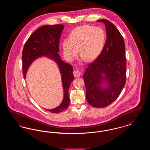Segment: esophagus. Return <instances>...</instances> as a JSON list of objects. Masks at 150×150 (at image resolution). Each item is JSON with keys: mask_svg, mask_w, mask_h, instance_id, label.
Returning a JSON list of instances; mask_svg holds the SVG:
<instances>
[{"mask_svg": "<svg viewBox=\"0 0 150 150\" xmlns=\"http://www.w3.org/2000/svg\"><path fill=\"white\" fill-rule=\"evenodd\" d=\"M81 73H82V72L80 70H74L73 72L74 75L75 77H79L81 75Z\"/></svg>", "mask_w": 150, "mask_h": 150, "instance_id": "34e87169", "label": "esophagus"}]
</instances>
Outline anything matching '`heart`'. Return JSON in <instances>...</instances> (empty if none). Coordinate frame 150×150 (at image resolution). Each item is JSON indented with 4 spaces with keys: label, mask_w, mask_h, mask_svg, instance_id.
I'll return each mask as SVG.
<instances>
[{
    "label": "heart",
    "mask_w": 150,
    "mask_h": 150,
    "mask_svg": "<svg viewBox=\"0 0 150 150\" xmlns=\"http://www.w3.org/2000/svg\"><path fill=\"white\" fill-rule=\"evenodd\" d=\"M106 41L104 30L91 25L75 28L71 33L69 40L62 43L64 56L73 59L78 53L86 61H92L100 56Z\"/></svg>",
    "instance_id": "heart-1"
}]
</instances>
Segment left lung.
Wrapping results in <instances>:
<instances>
[{
	"mask_svg": "<svg viewBox=\"0 0 150 150\" xmlns=\"http://www.w3.org/2000/svg\"><path fill=\"white\" fill-rule=\"evenodd\" d=\"M107 39L100 56L88 64L83 75L86 99L93 107H107L117 98L126 82V58L123 38L114 25L106 19ZM104 76H103V75ZM106 81L108 86L103 88Z\"/></svg>",
	"mask_w": 150,
	"mask_h": 150,
	"instance_id": "left-lung-1",
	"label": "left lung"
}]
</instances>
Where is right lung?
I'll list each match as a JSON object with an SVG mask.
<instances>
[{"mask_svg": "<svg viewBox=\"0 0 150 150\" xmlns=\"http://www.w3.org/2000/svg\"><path fill=\"white\" fill-rule=\"evenodd\" d=\"M64 27L63 25H44L38 28L30 35L25 44L22 53V72L25 78L29 66L38 57L47 56L57 62L62 76L64 90V100L57 108L52 110L45 109L55 114L64 111L69 106V89L74 79L72 66L63 62L58 54L59 40Z\"/></svg>", "mask_w": 150, "mask_h": 150, "instance_id": "right-lung-1", "label": "right lung"}]
</instances>
